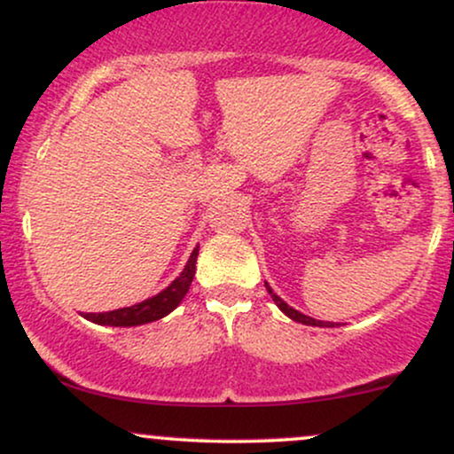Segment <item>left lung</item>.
Wrapping results in <instances>:
<instances>
[{
    "label": "left lung",
    "instance_id": "1",
    "mask_svg": "<svg viewBox=\"0 0 454 454\" xmlns=\"http://www.w3.org/2000/svg\"><path fill=\"white\" fill-rule=\"evenodd\" d=\"M264 286H267V290H269V294H270V299L275 301V305L279 307L281 311H284L286 316L288 317H293L294 322H301V325H307V326H335V322H322V320H316V317H309V316H305V314H301V311H296L294 307H290L288 303H286L284 299H279L278 294L273 293V290H270V286L267 284V281H264Z\"/></svg>",
    "mask_w": 454,
    "mask_h": 454
}]
</instances>
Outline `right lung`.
Instances as JSON below:
<instances>
[{"label": "right lung", "mask_w": 454, "mask_h": 454, "mask_svg": "<svg viewBox=\"0 0 454 454\" xmlns=\"http://www.w3.org/2000/svg\"><path fill=\"white\" fill-rule=\"evenodd\" d=\"M196 258H198V247H194V252H192V256L187 260L185 269L181 270L179 278H176L168 288L161 290L160 294L151 296V299L132 307L104 311V314H85V317L87 320L96 322V325H104V326H138V325H147V322H155L160 320V317L168 316L170 311L184 301L187 290H190V284L196 273Z\"/></svg>", "instance_id": "1"}]
</instances>
